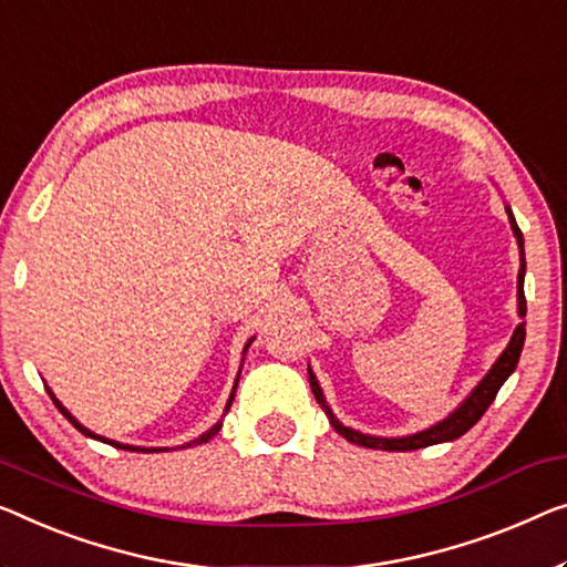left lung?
<instances>
[{
  "instance_id": "1",
  "label": "left lung",
  "mask_w": 567,
  "mask_h": 567,
  "mask_svg": "<svg viewBox=\"0 0 567 567\" xmlns=\"http://www.w3.org/2000/svg\"><path fill=\"white\" fill-rule=\"evenodd\" d=\"M506 216H509V226H512L514 239H517V247H519L517 312H519V318H525L527 316V300H525V269H527L525 239H522V231H519L517 221H514V214H512L509 206H506ZM525 336H527L525 323H519L517 328H514V333L509 338V343H506V349L499 353V359L494 361V367L488 369V374L481 379L476 386H473L466 400H463L453 412H447L443 420H437L435 425H430L425 430H417V433H412V435L382 437V435L359 433V430L343 425V422L333 415L331 404L326 402V394H323V390H320L318 377L312 374V369L308 364L310 390H312V394H316L318 404H320V408H323V412L328 415V422H331V427L336 430L338 435H343L349 443L364 445V447H374V451H417V447H427V445H435V443L455 441V437H461L463 433H468V430L476 425V422L481 420V415H484V412L488 410V404L494 402L496 392L502 390V384L514 374V369H517L522 346H525Z\"/></svg>"
}]
</instances>
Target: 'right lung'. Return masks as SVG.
<instances>
[{"instance_id":"right-lung-1","label":"right lung","mask_w":567,"mask_h":567,"mask_svg":"<svg viewBox=\"0 0 567 567\" xmlns=\"http://www.w3.org/2000/svg\"><path fill=\"white\" fill-rule=\"evenodd\" d=\"M251 341H255V336H251V338H249V341H247V346H244V353H247V349H249V346H251ZM241 364H244V359H241ZM239 374H241V369H239ZM239 374H236V379H234V390H231V394H229V402H226V410H224V415H226V412H229V408H231V402H234V394H236V384H239ZM45 390H48V394H50V400H53V404H55V408L63 412V417H65L68 422H73V427H75V430H81V433H83V435H86V437H94V441H101V443H109V445H114V447H122V451H134V453H159V451H171V447H142V445H126V443H120V441H109V437H104V435H96V433H91V430H89V427H83V425H81V422H79V420H75V417L71 415V412H68V410L63 408V402H61V400H58V396L53 394V390H50V386H45ZM218 430H221V420H218V422H216V425H210V427L206 430V433H200L198 437H193V441H190V443H183V445H177V447H193V445L208 443V441H210V437H214V435L218 433Z\"/></svg>"}]
</instances>
